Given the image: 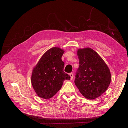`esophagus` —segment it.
Listing matches in <instances>:
<instances>
[{"instance_id": "esophagus-1", "label": "esophagus", "mask_w": 128, "mask_h": 128, "mask_svg": "<svg viewBox=\"0 0 128 128\" xmlns=\"http://www.w3.org/2000/svg\"><path fill=\"white\" fill-rule=\"evenodd\" d=\"M69 76H70V80H72L73 78V73H70V74H69Z\"/></svg>"}]
</instances>
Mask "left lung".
<instances>
[{
  "mask_svg": "<svg viewBox=\"0 0 128 128\" xmlns=\"http://www.w3.org/2000/svg\"><path fill=\"white\" fill-rule=\"evenodd\" d=\"M77 56L80 66L76 74L75 85L86 98H97L110 85V69L98 54L89 47L78 50Z\"/></svg>",
  "mask_w": 128,
  "mask_h": 128,
  "instance_id": "left-lung-1",
  "label": "left lung"
}]
</instances>
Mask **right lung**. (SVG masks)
Returning a JSON list of instances; mask_svg holds the SVG:
<instances>
[{"label": "right lung", "instance_id": "right-lung-1", "mask_svg": "<svg viewBox=\"0 0 128 128\" xmlns=\"http://www.w3.org/2000/svg\"><path fill=\"white\" fill-rule=\"evenodd\" d=\"M64 51L52 47L43 54L32 71L31 82L39 97L48 99L59 91L64 80L70 78L63 69L62 56Z\"/></svg>", "mask_w": 128, "mask_h": 128}]
</instances>
